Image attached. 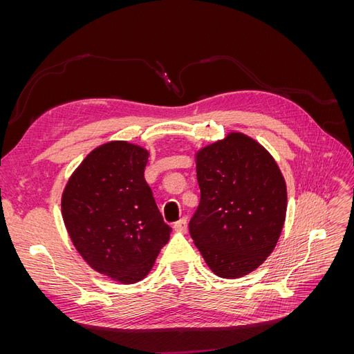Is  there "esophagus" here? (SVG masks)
I'll list each match as a JSON object with an SVG mask.
<instances>
[{
  "mask_svg": "<svg viewBox=\"0 0 354 354\" xmlns=\"http://www.w3.org/2000/svg\"><path fill=\"white\" fill-rule=\"evenodd\" d=\"M174 229L176 230H178V232H186L187 230V220L183 217V218H180L178 221H176L174 223Z\"/></svg>",
  "mask_w": 354,
  "mask_h": 354,
  "instance_id": "esophagus-1",
  "label": "esophagus"
}]
</instances>
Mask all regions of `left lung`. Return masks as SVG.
I'll use <instances>...</instances> for the list:
<instances>
[{
  "mask_svg": "<svg viewBox=\"0 0 354 354\" xmlns=\"http://www.w3.org/2000/svg\"><path fill=\"white\" fill-rule=\"evenodd\" d=\"M199 205L189 223L209 269L224 279L255 270L285 223L286 185L273 156L242 133L196 153Z\"/></svg>",
  "mask_w": 354,
  "mask_h": 354,
  "instance_id": "1",
  "label": "left lung"
}]
</instances>
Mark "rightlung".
I'll return each mask as SVG.
<instances>
[{
    "label": "right lung",
    "mask_w": 354,
    "mask_h": 354,
    "mask_svg": "<svg viewBox=\"0 0 354 354\" xmlns=\"http://www.w3.org/2000/svg\"><path fill=\"white\" fill-rule=\"evenodd\" d=\"M146 149L128 142L95 147L62 195L71 241L91 269L121 283L151 272L171 227L145 180Z\"/></svg>",
    "instance_id": "add662e5"
}]
</instances>
